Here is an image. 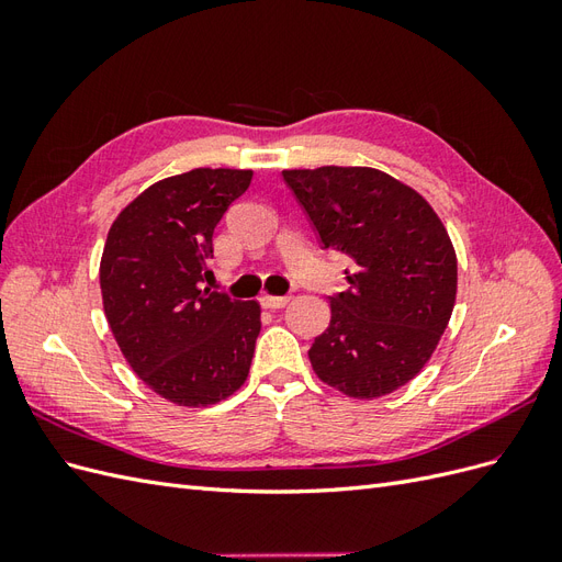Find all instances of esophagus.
<instances>
[{
  "mask_svg": "<svg viewBox=\"0 0 562 562\" xmlns=\"http://www.w3.org/2000/svg\"><path fill=\"white\" fill-rule=\"evenodd\" d=\"M260 302H262V307H267V310H281V307H285L288 302H291V297H288V295H265Z\"/></svg>",
  "mask_w": 562,
  "mask_h": 562,
  "instance_id": "esophagus-1",
  "label": "esophagus"
}]
</instances>
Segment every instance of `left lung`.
<instances>
[{"label": "left lung", "mask_w": 562, "mask_h": 562, "mask_svg": "<svg viewBox=\"0 0 562 562\" xmlns=\"http://www.w3.org/2000/svg\"><path fill=\"white\" fill-rule=\"evenodd\" d=\"M283 180L323 248L356 262L310 349L316 378L349 398L386 396L427 366L448 328L457 297L448 229L427 199L378 168H295Z\"/></svg>", "instance_id": "obj_1"}]
</instances>
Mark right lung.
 Masks as SVG:
<instances>
[{
    "label": "right lung",
    "mask_w": 562,
    "mask_h": 562,
    "mask_svg": "<svg viewBox=\"0 0 562 562\" xmlns=\"http://www.w3.org/2000/svg\"><path fill=\"white\" fill-rule=\"evenodd\" d=\"M252 171L194 168L149 184L116 215L100 258L110 330L155 394L187 407L229 398L248 378L260 304L199 288L213 232Z\"/></svg>",
    "instance_id": "right-lung-1"
}]
</instances>
